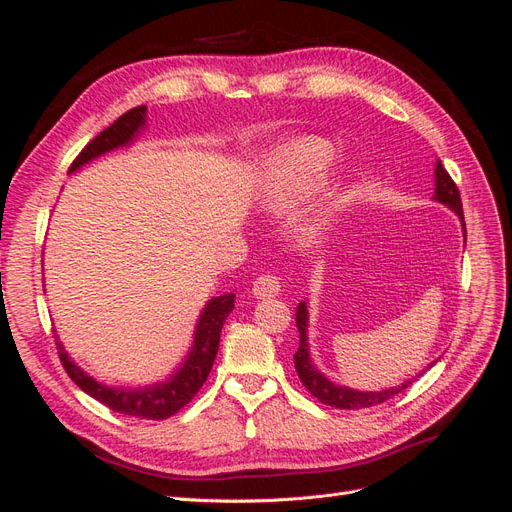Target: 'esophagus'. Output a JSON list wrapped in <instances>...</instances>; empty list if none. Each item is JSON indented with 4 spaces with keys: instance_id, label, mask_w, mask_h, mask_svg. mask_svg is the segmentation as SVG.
Instances as JSON below:
<instances>
[{
    "instance_id": "1",
    "label": "esophagus",
    "mask_w": 512,
    "mask_h": 512,
    "mask_svg": "<svg viewBox=\"0 0 512 512\" xmlns=\"http://www.w3.org/2000/svg\"><path fill=\"white\" fill-rule=\"evenodd\" d=\"M252 292H254V297H258V299L277 297V294L282 292V284L275 275H260V277H256Z\"/></svg>"
}]
</instances>
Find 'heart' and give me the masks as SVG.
<instances>
[{
	"instance_id": "1",
	"label": "heart",
	"mask_w": 512,
	"mask_h": 512,
	"mask_svg": "<svg viewBox=\"0 0 512 512\" xmlns=\"http://www.w3.org/2000/svg\"><path fill=\"white\" fill-rule=\"evenodd\" d=\"M335 162V149L318 136H294L273 147L258 177V200L262 209L284 213L312 196ZM342 200L329 194L309 205L294 224L305 245H318L331 235Z\"/></svg>"
}]
</instances>
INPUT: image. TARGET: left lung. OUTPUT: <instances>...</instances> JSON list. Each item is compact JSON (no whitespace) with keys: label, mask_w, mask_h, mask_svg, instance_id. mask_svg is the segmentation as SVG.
<instances>
[{"label":"left lung","mask_w":512,"mask_h":512,"mask_svg":"<svg viewBox=\"0 0 512 512\" xmlns=\"http://www.w3.org/2000/svg\"><path fill=\"white\" fill-rule=\"evenodd\" d=\"M433 200L446 205L448 209H453L459 220L463 222V207H461V196L455 181L451 175L446 173V168L442 162H436V194H433ZM463 232H466V224H463ZM297 329H299V348L294 352V367H297V374L303 382L305 389L312 393L320 404L339 408V410H361V408H371L384 404L386 399H391L399 395L401 391H406L408 386L414 382L406 380L401 386H393V389H384V391H356L348 389V386H339L331 382L322 371L309 359V346H307V322H309V312H307V303L301 301L297 307Z\"/></svg>","instance_id":"left-lung-1"}]
</instances>
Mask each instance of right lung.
I'll use <instances>...</instances> for the list:
<instances>
[{
    "mask_svg": "<svg viewBox=\"0 0 512 512\" xmlns=\"http://www.w3.org/2000/svg\"><path fill=\"white\" fill-rule=\"evenodd\" d=\"M145 117H147L145 104L132 108L128 113H123L113 126L102 130L94 141H89L85 145V149L72 162L70 173L79 170L87 162L104 156L108 151L130 145L138 136V132L145 128ZM232 309H235V294L232 292L222 294V297H213L205 305L203 314L198 318L194 344L188 356H185V361L177 369V374L166 382L138 386V389L106 386L96 378L87 376L85 371L70 359L61 342H57L59 361L64 365L66 374L81 391L98 399L100 404L108 406L113 412L128 414L134 418H149V421H162V418L177 414L185 404H190L194 395L200 391V386L205 384L209 371L213 367L215 354H218V348H220L222 327Z\"/></svg>",
    "mask_w": 512,
    "mask_h": 512,
    "instance_id": "add662e5",
    "label": "right lung"
}]
</instances>
